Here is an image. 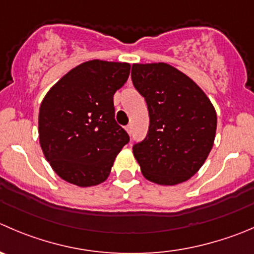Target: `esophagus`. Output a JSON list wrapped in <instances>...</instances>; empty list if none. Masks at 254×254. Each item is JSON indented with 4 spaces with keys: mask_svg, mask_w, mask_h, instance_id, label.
Masks as SVG:
<instances>
[{
    "mask_svg": "<svg viewBox=\"0 0 254 254\" xmlns=\"http://www.w3.org/2000/svg\"><path fill=\"white\" fill-rule=\"evenodd\" d=\"M125 130H127V131L129 132V134H131V124L127 125V127H125Z\"/></svg>",
    "mask_w": 254,
    "mask_h": 254,
    "instance_id": "34e87169",
    "label": "esophagus"
}]
</instances>
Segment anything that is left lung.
<instances>
[{
    "label": "left lung",
    "mask_w": 254,
    "mask_h": 254,
    "mask_svg": "<svg viewBox=\"0 0 254 254\" xmlns=\"http://www.w3.org/2000/svg\"><path fill=\"white\" fill-rule=\"evenodd\" d=\"M131 80L150 118L146 137L132 146L142 175L159 185L187 181L213 146L212 103L192 79L166 63L132 64Z\"/></svg>",
    "instance_id": "8db88e82"
}]
</instances>
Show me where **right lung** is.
<instances>
[{
    "mask_svg": "<svg viewBox=\"0 0 254 254\" xmlns=\"http://www.w3.org/2000/svg\"><path fill=\"white\" fill-rule=\"evenodd\" d=\"M130 64L85 62L51 88L39 108V144L56 174L80 187L109 176L114 160L129 142L115 122V92L129 78Z\"/></svg>",
    "mask_w": 254,
    "mask_h": 254,
    "instance_id": "add662e5",
    "label": "right lung"
}]
</instances>
